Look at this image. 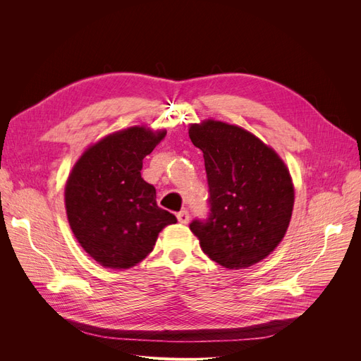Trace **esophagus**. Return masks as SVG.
Here are the masks:
<instances>
[{
    "label": "esophagus",
    "instance_id": "1",
    "mask_svg": "<svg viewBox=\"0 0 361 361\" xmlns=\"http://www.w3.org/2000/svg\"><path fill=\"white\" fill-rule=\"evenodd\" d=\"M177 219L181 224H188V221H190V214H188L187 211H181L177 214Z\"/></svg>",
    "mask_w": 361,
    "mask_h": 361
}]
</instances>
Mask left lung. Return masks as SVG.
<instances>
[{
	"instance_id": "1",
	"label": "left lung",
	"mask_w": 361,
	"mask_h": 361,
	"mask_svg": "<svg viewBox=\"0 0 361 361\" xmlns=\"http://www.w3.org/2000/svg\"><path fill=\"white\" fill-rule=\"evenodd\" d=\"M203 152L209 185V216L192 233L211 260L245 269L271 255L290 225L294 187L276 152L250 131L206 120L188 128Z\"/></svg>"
}]
</instances>
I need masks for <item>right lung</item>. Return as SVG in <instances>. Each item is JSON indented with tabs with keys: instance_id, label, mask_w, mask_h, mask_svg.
Here are the masks:
<instances>
[{
	"instance_id": "obj_1",
	"label": "right lung",
	"mask_w": 361,
	"mask_h": 361,
	"mask_svg": "<svg viewBox=\"0 0 361 361\" xmlns=\"http://www.w3.org/2000/svg\"><path fill=\"white\" fill-rule=\"evenodd\" d=\"M166 131L130 127L87 147L66 184L70 228L85 252L111 269L142 262L158 234L177 218L157 204L155 187L142 178L143 158Z\"/></svg>"
}]
</instances>
